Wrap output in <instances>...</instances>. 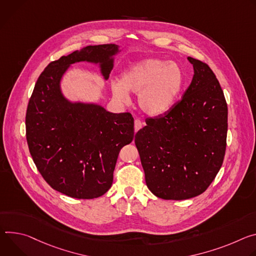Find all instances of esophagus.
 <instances>
[{
    "label": "esophagus",
    "instance_id": "1",
    "mask_svg": "<svg viewBox=\"0 0 256 256\" xmlns=\"http://www.w3.org/2000/svg\"><path fill=\"white\" fill-rule=\"evenodd\" d=\"M142 126H144V123L141 122L139 119H136L134 121V130H135V132H137L140 128H142Z\"/></svg>",
    "mask_w": 256,
    "mask_h": 256
}]
</instances>
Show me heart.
Segmentation results:
<instances>
[{"label": "heart", "instance_id": "b5f03b06", "mask_svg": "<svg viewBox=\"0 0 256 256\" xmlns=\"http://www.w3.org/2000/svg\"><path fill=\"white\" fill-rule=\"evenodd\" d=\"M184 83V72L177 63L146 59L130 65L122 73L121 83H110V90L121 102H129L128 92L139 94L140 110L150 117H158L175 106Z\"/></svg>", "mask_w": 256, "mask_h": 256}]
</instances>
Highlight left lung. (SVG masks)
<instances>
[{
  "instance_id": "1",
  "label": "left lung",
  "mask_w": 256,
  "mask_h": 256,
  "mask_svg": "<svg viewBox=\"0 0 256 256\" xmlns=\"http://www.w3.org/2000/svg\"><path fill=\"white\" fill-rule=\"evenodd\" d=\"M192 81L166 114L148 118L135 146L148 189L166 200L204 193L222 164L228 131V106L208 64L188 56Z\"/></svg>"
}]
</instances>
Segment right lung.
Listing matches in <instances>:
<instances>
[{"mask_svg":"<svg viewBox=\"0 0 256 256\" xmlns=\"http://www.w3.org/2000/svg\"><path fill=\"white\" fill-rule=\"evenodd\" d=\"M119 52L115 44L88 46L50 62L28 102L26 139L38 172L52 189L78 200H92L110 188L119 152L133 140L134 120L130 112L70 102L61 80L77 62L98 64L106 80Z\"/></svg>","mask_w":256,"mask_h":256,"instance_id":"right-lung-1","label":"right lung"}]
</instances>
